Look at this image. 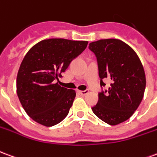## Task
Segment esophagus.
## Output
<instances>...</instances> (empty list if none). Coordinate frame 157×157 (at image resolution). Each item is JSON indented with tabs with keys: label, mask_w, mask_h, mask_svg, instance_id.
<instances>
[{
	"label": "esophagus",
	"mask_w": 157,
	"mask_h": 157,
	"mask_svg": "<svg viewBox=\"0 0 157 157\" xmlns=\"http://www.w3.org/2000/svg\"><path fill=\"white\" fill-rule=\"evenodd\" d=\"M78 92L81 94V95L84 96V95H86V94L89 92V91L88 90H85V91H78Z\"/></svg>",
	"instance_id": "1"
}]
</instances>
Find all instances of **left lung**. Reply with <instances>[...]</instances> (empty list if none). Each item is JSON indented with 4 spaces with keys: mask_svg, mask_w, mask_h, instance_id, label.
<instances>
[{
    "mask_svg": "<svg viewBox=\"0 0 157 157\" xmlns=\"http://www.w3.org/2000/svg\"><path fill=\"white\" fill-rule=\"evenodd\" d=\"M98 65L101 87L105 79L111 81L108 90L98 93V102L92 110L101 120L116 125L130 118L144 96L145 74L134 49L119 39H101L89 44Z\"/></svg>",
    "mask_w": 157,
    "mask_h": 157,
    "instance_id": "obj_1",
    "label": "left lung"
}]
</instances>
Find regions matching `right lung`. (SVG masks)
Here are the masks:
<instances>
[{
    "mask_svg": "<svg viewBox=\"0 0 157 157\" xmlns=\"http://www.w3.org/2000/svg\"><path fill=\"white\" fill-rule=\"evenodd\" d=\"M87 41L45 39L29 49L17 76V93L30 118L47 127L68 115L75 91L58 84L59 76L85 50Z\"/></svg>",
    "mask_w": 157,
    "mask_h": 157,
    "instance_id": "right-lung-1",
    "label": "right lung"
}]
</instances>
